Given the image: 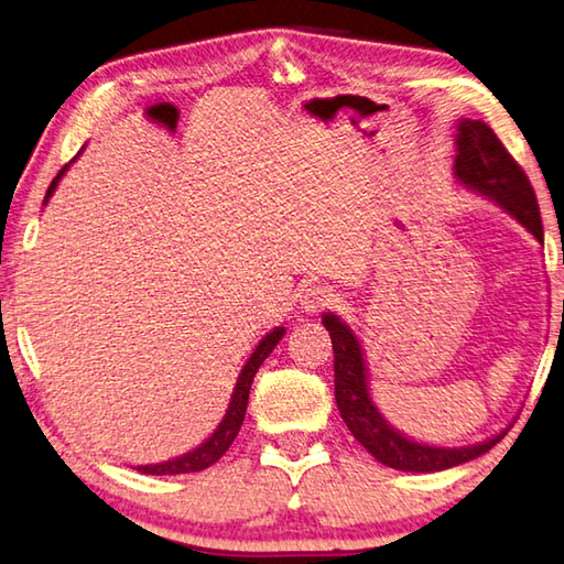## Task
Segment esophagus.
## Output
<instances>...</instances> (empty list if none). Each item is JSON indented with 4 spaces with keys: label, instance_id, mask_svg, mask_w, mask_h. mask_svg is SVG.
Wrapping results in <instances>:
<instances>
[{
    "label": "esophagus",
    "instance_id": "obj_1",
    "mask_svg": "<svg viewBox=\"0 0 564 564\" xmlns=\"http://www.w3.org/2000/svg\"><path fill=\"white\" fill-rule=\"evenodd\" d=\"M301 308L305 313H321L335 305V295L325 289V285H308L301 291Z\"/></svg>",
    "mask_w": 564,
    "mask_h": 564
}]
</instances>
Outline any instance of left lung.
<instances>
[{
	"instance_id": "obj_1",
	"label": "left lung",
	"mask_w": 564,
	"mask_h": 564,
	"mask_svg": "<svg viewBox=\"0 0 564 564\" xmlns=\"http://www.w3.org/2000/svg\"><path fill=\"white\" fill-rule=\"evenodd\" d=\"M456 177L466 187L476 189L486 197L496 199L500 207L508 209L523 227L542 241V221L535 189L518 165L503 142L490 130L484 120H460L456 135ZM325 330L330 333L335 352V402L340 409L343 422L352 436L370 452L380 464L397 470H414V474H432L466 460H474L480 454L494 448L508 434L480 442L476 446L442 448L416 444L389 426L370 399L367 389L365 360L357 337L352 335L340 317L323 315Z\"/></svg>"
}]
</instances>
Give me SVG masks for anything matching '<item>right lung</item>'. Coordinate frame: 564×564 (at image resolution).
<instances>
[{
	"label": "right lung",
	"instance_id": "1",
	"mask_svg": "<svg viewBox=\"0 0 564 564\" xmlns=\"http://www.w3.org/2000/svg\"><path fill=\"white\" fill-rule=\"evenodd\" d=\"M74 162V160H70ZM66 167L58 172V175L54 177V182L48 184L46 189V199L51 197V192L56 189V184L61 180V175H64ZM285 335V327H275L273 333H269L263 337V340L256 345L253 355L249 357V362L243 365V370L239 375L237 380V387H234V394H231V404L227 409V416H224V422L219 424L217 432H214L207 442H204L202 446L194 448V452L184 454L180 458H172V460H165V464H152V466H138L140 474H152V476H175V474H194V470H204L209 468L212 464H217V460L227 454V448L234 444V438H237L239 429H241V422L243 416H247V404H249V392H251V382L256 372H259L261 362L265 360V357L271 355V350L275 345H279L281 337Z\"/></svg>",
	"mask_w": 564,
	"mask_h": 564
}]
</instances>
